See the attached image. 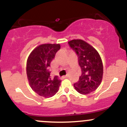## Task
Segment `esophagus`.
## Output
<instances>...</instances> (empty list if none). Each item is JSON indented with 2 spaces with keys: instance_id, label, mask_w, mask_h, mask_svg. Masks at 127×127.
<instances>
[{
  "instance_id": "34e87169",
  "label": "esophagus",
  "mask_w": 127,
  "mask_h": 127,
  "mask_svg": "<svg viewBox=\"0 0 127 127\" xmlns=\"http://www.w3.org/2000/svg\"><path fill=\"white\" fill-rule=\"evenodd\" d=\"M67 77H68V75H66L64 77V78H67Z\"/></svg>"
}]
</instances>
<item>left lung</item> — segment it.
<instances>
[{"label": "left lung", "instance_id": "8db88e82", "mask_svg": "<svg viewBox=\"0 0 127 127\" xmlns=\"http://www.w3.org/2000/svg\"><path fill=\"white\" fill-rule=\"evenodd\" d=\"M68 43L77 55L82 71L79 81L74 84V88L82 95L94 92L100 85L103 75V63L99 53L82 40L74 39Z\"/></svg>", "mask_w": 127, "mask_h": 127}]
</instances>
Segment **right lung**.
I'll return each instance as SVG.
<instances>
[{
	"label": "right lung",
	"mask_w": 127,
	"mask_h": 127,
	"mask_svg": "<svg viewBox=\"0 0 127 127\" xmlns=\"http://www.w3.org/2000/svg\"><path fill=\"white\" fill-rule=\"evenodd\" d=\"M60 48V44L40 45L31 53L27 60L26 72L29 85L41 96H54L60 88L61 80L58 76L52 77L48 68Z\"/></svg>",
	"instance_id": "1"
}]
</instances>
